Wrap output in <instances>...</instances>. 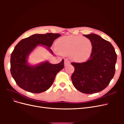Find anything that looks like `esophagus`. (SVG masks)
<instances>
[{
  "label": "esophagus",
  "instance_id": "34e87169",
  "mask_svg": "<svg viewBox=\"0 0 124 124\" xmlns=\"http://www.w3.org/2000/svg\"><path fill=\"white\" fill-rule=\"evenodd\" d=\"M70 63V62L68 61V59H65L64 64H65V66H67L68 65H69Z\"/></svg>",
  "mask_w": 124,
  "mask_h": 124
}]
</instances>
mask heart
Returning a JSON list of instances; mask_svg holds the SVG:
<instances>
[{
  "instance_id": "heart-1",
  "label": "heart",
  "mask_w": 124,
  "mask_h": 124,
  "mask_svg": "<svg viewBox=\"0 0 124 124\" xmlns=\"http://www.w3.org/2000/svg\"><path fill=\"white\" fill-rule=\"evenodd\" d=\"M56 48L61 54H69L73 61L81 62L90 57L93 45L91 40L86 37L69 36L59 38L56 43Z\"/></svg>"
}]
</instances>
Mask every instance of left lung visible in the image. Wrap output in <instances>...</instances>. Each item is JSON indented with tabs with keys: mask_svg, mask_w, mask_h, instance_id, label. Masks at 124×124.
<instances>
[{
	"mask_svg": "<svg viewBox=\"0 0 124 124\" xmlns=\"http://www.w3.org/2000/svg\"><path fill=\"white\" fill-rule=\"evenodd\" d=\"M91 40L92 53L87 61L71 62L74 71L71 80L74 87L86 94L98 93L106 88L115 72L117 54L112 44L98 35H83Z\"/></svg>",
	"mask_w": 124,
	"mask_h": 124,
	"instance_id": "8db88e82",
	"label": "left lung"
}]
</instances>
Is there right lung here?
I'll return each instance as SVG.
<instances>
[{
	"instance_id": "obj_1",
	"label": "right lung",
	"mask_w": 124,
	"mask_h": 124,
	"mask_svg": "<svg viewBox=\"0 0 124 124\" xmlns=\"http://www.w3.org/2000/svg\"><path fill=\"white\" fill-rule=\"evenodd\" d=\"M61 35L59 33H47L35 34L20 41L11 55V73L20 87L32 93L46 91L52 86L56 75L64 67V60L57 64H51L48 62L37 66H31L27 63L30 53L38 46H46L50 49L53 41Z\"/></svg>"
}]
</instances>
